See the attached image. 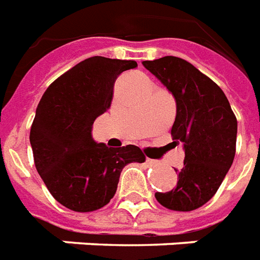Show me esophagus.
I'll return each mask as SVG.
<instances>
[{"label":"esophagus","instance_id":"obj_1","mask_svg":"<svg viewBox=\"0 0 260 260\" xmlns=\"http://www.w3.org/2000/svg\"><path fill=\"white\" fill-rule=\"evenodd\" d=\"M145 162H147V165H148V166H155V165H158V162H156V160H153V159H149V158H147V160H145Z\"/></svg>","mask_w":260,"mask_h":260}]
</instances>
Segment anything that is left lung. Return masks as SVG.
<instances>
[{
	"mask_svg": "<svg viewBox=\"0 0 260 260\" xmlns=\"http://www.w3.org/2000/svg\"><path fill=\"white\" fill-rule=\"evenodd\" d=\"M176 100L172 137L184 145V166L177 185L156 192L160 205L172 210L198 209L219 190L236 155L237 119L230 102L215 81L177 56L144 60Z\"/></svg>",
	"mask_w": 260,
	"mask_h": 260,
	"instance_id": "obj_1",
	"label": "left lung"
}]
</instances>
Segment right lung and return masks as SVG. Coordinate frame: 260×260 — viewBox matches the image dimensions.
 Returning <instances> with one entry per match:
<instances>
[{
    "instance_id": "1",
    "label": "right lung",
    "mask_w": 260,
    "mask_h": 260,
    "mask_svg": "<svg viewBox=\"0 0 260 260\" xmlns=\"http://www.w3.org/2000/svg\"><path fill=\"white\" fill-rule=\"evenodd\" d=\"M134 68L136 60L91 56L51 83L40 100L30 128L34 165L51 195L68 209L105 206L123 168L145 160L136 145L109 148L91 136L94 120L111 107L117 76Z\"/></svg>"
}]
</instances>
